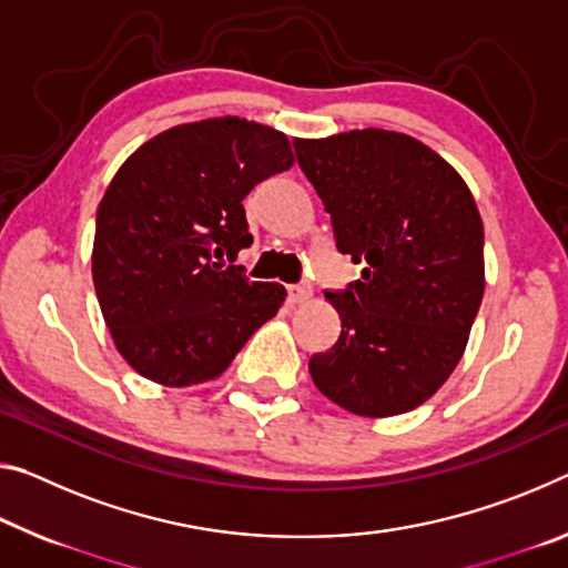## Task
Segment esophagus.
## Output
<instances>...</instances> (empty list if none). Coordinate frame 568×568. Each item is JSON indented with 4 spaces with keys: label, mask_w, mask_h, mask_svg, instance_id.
<instances>
[{
    "label": "esophagus",
    "mask_w": 568,
    "mask_h": 568,
    "mask_svg": "<svg viewBox=\"0 0 568 568\" xmlns=\"http://www.w3.org/2000/svg\"><path fill=\"white\" fill-rule=\"evenodd\" d=\"M311 295H313L311 285H291V287H287V301H291L293 305L311 301Z\"/></svg>",
    "instance_id": "obj_1"
}]
</instances>
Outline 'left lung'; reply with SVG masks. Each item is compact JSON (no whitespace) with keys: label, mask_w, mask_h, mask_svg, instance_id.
<instances>
[{"label":"left lung","mask_w":568,"mask_h":568,"mask_svg":"<svg viewBox=\"0 0 568 568\" xmlns=\"http://www.w3.org/2000/svg\"><path fill=\"white\" fill-rule=\"evenodd\" d=\"M362 277L326 293L341 336L308 362L323 397L358 417L427 402L455 372L485 293L483 220L465 179L407 133L364 129L295 139Z\"/></svg>","instance_id":"8db88e82"}]
</instances>
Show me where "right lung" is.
<instances>
[{"label": "right lung", "mask_w": 568, "mask_h": 568, "mask_svg": "<svg viewBox=\"0 0 568 568\" xmlns=\"http://www.w3.org/2000/svg\"><path fill=\"white\" fill-rule=\"evenodd\" d=\"M295 164L270 125L224 115L182 123L123 161L95 217L93 285L119 354L146 379L217 376L285 301L242 275L252 245L242 200Z\"/></svg>", "instance_id": "1"}]
</instances>
